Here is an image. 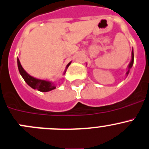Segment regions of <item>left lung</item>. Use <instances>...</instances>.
<instances>
[{"instance_id":"left-lung-1","label":"left lung","mask_w":149,"mask_h":149,"mask_svg":"<svg viewBox=\"0 0 149 149\" xmlns=\"http://www.w3.org/2000/svg\"><path fill=\"white\" fill-rule=\"evenodd\" d=\"M133 63H134V52H133V49H132V55H131L130 63L129 65H128L127 71V73H126L127 76H128V74H129L130 70V69L132 68V65H133Z\"/></svg>"}]
</instances>
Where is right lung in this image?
Masks as SVG:
<instances>
[{"instance_id":"right-lung-1","label":"right lung","mask_w":149,"mask_h":149,"mask_svg":"<svg viewBox=\"0 0 149 149\" xmlns=\"http://www.w3.org/2000/svg\"><path fill=\"white\" fill-rule=\"evenodd\" d=\"M70 63H71V62H70V63L67 65L63 75H65V73L66 72V70H67L68 66L70 65ZM17 65H18V69H19V71L20 75H21L22 77L23 78L24 81H25L26 83H27L31 88H33V89H37V90L40 91V92H49V91L56 89V84H54V82L44 80V79H36V78L33 77V76H30V74H28V73H27L22 68V66L18 57H17Z\"/></svg>"}]
</instances>
